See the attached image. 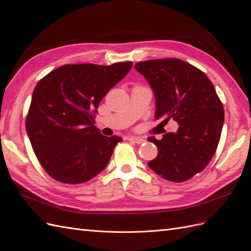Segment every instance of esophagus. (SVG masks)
I'll list each match as a JSON object with an SVG mask.
<instances>
[{"mask_svg": "<svg viewBox=\"0 0 251 251\" xmlns=\"http://www.w3.org/2000/svg\"><path fill=\"white\" fill-rule=\"evenodd\" d=\"M128 140L133 141V142L137 143V144H141V143H143V142H146V139H143V138H141V137H130V138H128Z\"/></svg>", "mask_w": 251, "mask_h": 251, "instance_id": "34e87169", "label": "esophagus"}]
</instances>
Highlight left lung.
Instances as JSON below:
<instances>
[{
  "label": "left lung",
  "instance_id": "left-lung-1",
  "mask_svg": "<svg viewBox=\"0 0 251 251\" xmlns=\"http://www.w3.org/2000/svg\"><path fill=\"white\" fill-rule=\"evenodd\" d=\"M153 90L156 119L179 125L161 140L149 137L158 155L148 165L173 182L202 172L215 155L224 124V110L214 85L198 68L178 58L150 59L135 65Z\"/></svg>",
  "mask_w": 251,
  "mask_h": 251
}]
</instances>
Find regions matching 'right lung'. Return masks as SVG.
<instances>
[{"label":"right lung","instance_id":"right-lung-1","mask_svg":"<svg viewBox=\"0 0 251 251\" xmlns=\"http://www.w3.org/2000/svg\"><path fill=\"white\" fill-rule=\"evenodd\" d=\"M132 65H64L37 82L26 131L37 160L53 179L79 184L108 165L114 148L123 139L101 135L94 126V113Z\"/></svg>","mask_w":251,"mask_h":251}]
</instances>
